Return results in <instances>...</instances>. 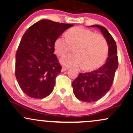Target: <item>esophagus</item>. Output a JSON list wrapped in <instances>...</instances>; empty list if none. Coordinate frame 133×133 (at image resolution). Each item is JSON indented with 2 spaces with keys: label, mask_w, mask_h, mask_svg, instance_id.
<instances>
[{
  "label": "esophagus",
  "mask_w": 133,
  "mask_h": 133,
  "mask_svg": "<svg viewBox=\"0 0 133 133\" xmlns=\"http://www.w3.org/2000/svg\"><path fill=\"white\" fill-rule=\"evenodd\" d=\"M68 69V68H66V67H63V68H62V69H61V72H64L66 71V70Z\"/></svg>",
  "instance_id": "34e87169"
}]
</instances>
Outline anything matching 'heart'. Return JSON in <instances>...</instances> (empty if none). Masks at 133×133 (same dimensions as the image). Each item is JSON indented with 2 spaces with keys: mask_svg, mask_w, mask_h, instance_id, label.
<instances>
[{
  "mask_svg": "<svg viewBox=\"0 0 133 133\" xmlns=\"http://www.w3.org/2000/svg\"><path fill=\"white\" fill-rule=\"evenodd\" d=\"M55 40L56 54L62 56L74 47L75 53L61 59L63 65L68 67L83 66L84 69L93 70L99 68L106 61L109 45L103 36L82 27L72 28Z\"/></svg>",
  "mask_w": 133,
  "mask_h": 133,
  "instance_id": "heart-1",
  "label": "heart"
}]
</instances>
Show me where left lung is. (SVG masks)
Listing matches in <instances>:
<instances>
[{
  "mask_svg": "<svg viewBox=\"0 0 133 133\" xmlns=\"http://www.w3.org/2000/svg\"><path fill=\"white\" fill-rule=\"evenodd\" d=\"M99 29L109 45V53L105 64L91 72L79 74L72 83L73 92L78 99L85 102H95L101 99L111 88L118 65L117 48L115 40L106 28L93 25Z\"/></svg>",
  "mask_w": 133,
  "mask_h": 133,
  "instance_id": "1",
  "label": "left lung"
}]
</instances>
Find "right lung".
Returning <instances> with one entry per match:
<instances>
[{
  "instance_id": "1",
  "label": "right lung",
  "mask_w": 133,
  "mask_h": 133,
  "mask_svg": "<svg viewBox=\"0 0 133 133\" xmlns=\"http://www.w3.org/2000/svg\"><path fill=\"white\" fill-rule=\"evenodd\" d=\"M73 26L42 19L25 32L16 53L15 75L27 96L43 99L53 91L62 69L54 54L55 42Z\"/></svg>"
}]
</instances>
